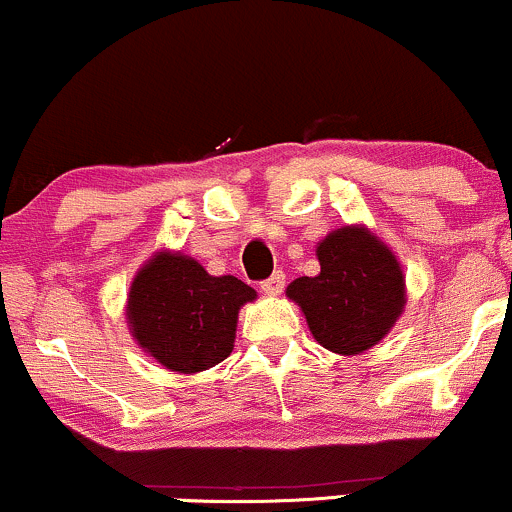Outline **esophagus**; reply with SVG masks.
Here are the masks:
<instances>
[{"label": "esophagus", "mask_w": 512, "mask_h": 512, "mask_svg": "<svg viewBox=\"0 0 512 512\" xmlns=\"http://www.w3.org/2000/svg\"><path fill=\"white\" fill-rule=\"evenodd\" d=\"M284 282H286V274L284 272H274L272 277L265 279V282H260V286H262V291H265V294H279V291L284 289Z\"/></svg>", "instance_id": "obj_1"}]
</instances>
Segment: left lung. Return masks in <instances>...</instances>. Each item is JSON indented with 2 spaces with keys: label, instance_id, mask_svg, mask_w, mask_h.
I'll return each instance as SVG.
<instances>
[{
  "label": "left lung",
  "instance_id": "obj_1",
  "mask_svg": "<svg viewBox=\"0 0 512 512\" xmlns=\"http://www.w3.org/2000/svg\"><path fill=\"white\" fill-rule=\"evenodd\" d=\"M318 277H299L286 296L301 306L313 338L338 355H359L401 316L406 291L393 252L369 230L347 226L316 250Z\"/></svg>",
  "mask_w": 512,
  "mask_h": 512
}]
</instances>
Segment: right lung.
<instances>
[{
  "label": "right lung",
  "mask_w": 512,
  "mask_h": 512,
  "mask_svg": "<svg viewBox=\"0 0 512 512\" xmlns=\"http://www.w3.org/2000/svg\"><path fill=\"white\" fill-rule=\"evenodd\" d=\"M255 296L238 277H211L192 257L162 252L133 279L126 313L145 352L172 372L194 374L233 352L238 311Z\"/></svg>",
  "instance_id": "1"
}]
</instances>
